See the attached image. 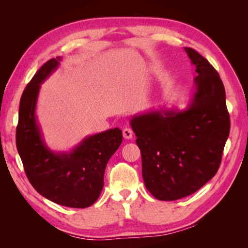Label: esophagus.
Instances as JSON below:
<instances>
[{
	"label": "esophagus",
	"mask_w": 248,
	"mask_h": 248,
	"mask_svg": "<svg viewBox=\"0 0 248 248\" xmlns=\"http://www.w3.org/2000/svg\"><path fill=\"white\" fill-rule=\"evenodd\" d=\"M123 137L124 139L126 140H130L132 139L133 137V131L131 128H129V127H126V128L123 129Z\"/></svg>",
	"instance_id": "obj_1"
}]
</instances>
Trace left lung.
Here are the masks:
<instances>
[{"mask_svg": "<svg viewBox=\"0 0 248 248\" xmlns=\"http://www.w3.org/2000/svg\"><path fill=\"white\" fill-rule=\"evenodd\" d=\"M184 49L198 73L188 107L151 110L130 121L140 150L145 186L160 201L190 196L211 180L230 133L219 74L197 50Z\"/></svg>", "mask_w": 248, "mask_h": 248, "instance_id": "8db88e82", "label": "left lung"}]
</instances>
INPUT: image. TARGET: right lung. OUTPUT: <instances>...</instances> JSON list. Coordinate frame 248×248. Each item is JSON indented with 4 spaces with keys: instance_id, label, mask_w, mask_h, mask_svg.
<instances>
[{
    "instance_id": "1",
    "label": "right lung",
    "mask_w": 248,
    "mask_h": 248,
    "mask_svg": "<svg viewBox=\"0 0 248 248\" xmlns=\"http://www.w3.org/2000/svg\"><path fill=\"white\" fill-rule=\"evenodd\" d=\"M51 59L36 72L19 102L16 148L30 183L42 197L71 208H87L99 198L107 164L123 140L118 127L85 138L69 152H54L44 141L36 104L42 82L61 61Z\"/></svg>"
}]
</instances>
